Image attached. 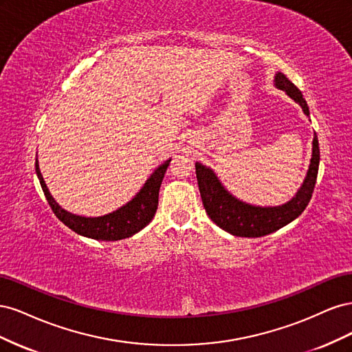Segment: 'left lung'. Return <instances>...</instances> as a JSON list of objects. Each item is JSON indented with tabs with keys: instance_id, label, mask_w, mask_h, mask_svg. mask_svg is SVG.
Segmentation results:
<instances>
[{
	"instance_id": "8db88e82",
	"label": "left lung",
	"mask_w": 352,
	"mask_h": 352,
	"mask_svg": "<svg viewBox=\"0 0 352 352\" xmlns=\"http://www.w3.org/2000/svg\"><path fill=\"white\" fill-rule=\"evenodd\" d=\"M276 87L283 89L292 100L301 105L304 113L308 116V105L302 98L301 91L287 79L283 73L276 74ZM318 162H320V150H318L317 135L314 132L313 140V157L308 168L307 177L301 189L295 198L280 207H254L233 198L228 190L221 186L216 175L202 164H195L197 180L202 204L208 217L219 228L235 236L242 238H260L279 230L287 223L295 220L310 202L317 180Z\"/></svg>"
}]
</instances>
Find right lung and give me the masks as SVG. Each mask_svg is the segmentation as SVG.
Here are the masks:
<instances>
[{
  "mask_svg": "<svg viewBox=\"0 0 352 352\" xmlns=\"http://www.w3.org/2000/svg\"><path fill=\"white\" fill-rule=\"evenodd\" d=\"M168 164L170 160H167V162L160 166L131 202H127L126 206L110 212V214L101 217H82L63 210L50 194V190L44 182V177L41 175L38 158L35 160V170L52 212H54L57 219L65 223L69 229L79 233L82 236L92 239L119 241L135 235L136 232L144 229L148 223L153 220L158 207L160 186H162Z\"/></svg>",
  "mask_w": 352,
  "mask_h": 352,
  "instance_id": "obj_1",
  "label": "right lung"
}]
</instances>
